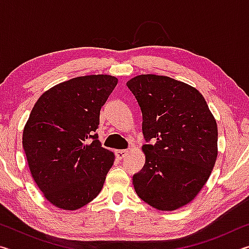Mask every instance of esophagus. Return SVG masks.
<instances>
[{"label":"esophagus","mask_w":249,"mask_h":249,"mask_svg":"<svg viewBox=\"0 0 249 249\" xmlns=\"http://www.w3.org/2000/svg\"><path fill=\"white\" fill-rule=\"evenodd\" d=\"M115 155H116L117 159H123L124 157H126V156L128 155V150H126V149L116 150V151H115Z\"/></svg>","instance_id":"esophagus-1"}]
</instances>
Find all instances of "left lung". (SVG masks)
Here are the masks:
<instances>
[{
	"instance_id": "1",
	"label": "left lung",
	"mask_w": 249,
	"mask_h": 249,
	"mask_svg": "<svg viewBox=\"0 0 249 249\" xmlns=\"http://www.w3.org/2000/svg\"><path fill=\"white\" fill-rule=\"evenodd\" d=\"M142 114V169L133 176L137 196L160 211H175L195 199L217 157V125L196 88L165 75L128 80Z\"/></svg>"
}]
</instances>
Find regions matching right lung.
Returning <instances> with one entry per match:
<instances>
[{"label":"right lung","instance_id":"add662e5","mask_svg":"<svg viewBox=\"0 0 249 249\" xmlns=\"http://www.w3.org/2000/svg\"><path fill=\"white\" fill-rule=\"evenodd\" d=\"M117 78L92 74L61 82L40 95L23 132L34 181L53 205L78 210L102 190L115 156L98 140L100 111Z\"/></svg>","mask_w":249,"mask_h":249}]
</instances>
